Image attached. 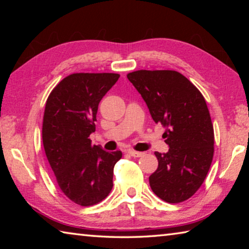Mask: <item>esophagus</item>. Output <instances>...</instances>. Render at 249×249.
Returning <instances> with one entry per match:
<instances>
[{
	"label": "esophagus",
	"mask_w": 249,
	"mask_h": 249,
	"mask_svg": "<svg viewBox=\"0 0 249 249\" xmlns=\"http://www.w3.org/2000/svg\"><path fill=\"white\" fill-rule=\"evenodd\" d=\"M127 153L132 156V157H142V156H144V153H140V151H136L133 149H128Z\"/></svg>",
	"instance_id": "esophagus-1"
}]
</instances>
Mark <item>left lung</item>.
<instances>
[{
    "label": "left lung",
    "mask_w": 249,
    "mask_h": 249,
    "mask_svg": "<svg viewBox=\"0 0 249 249\" xmlns=\"http://www.w3.org/2000/svg\"><path fill=\"white\" fill-rule=\"evenodd\" d=\"M127 78L166 128L169 150L156 151L158 168L149 177L151 190L168 203H180L199 190L214 153V130L201 92L174 70H137Z\"/></svg>",
    "instance_id": "1"
}]
</instances>
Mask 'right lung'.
Here are the masks:
<instances>
[{
  "label": "right lung",
  "instance_id": "1",
  "mask_svg": "<svg viewBox=\"0 0 249 249\" xmlns=\"http://www.w3.org/2000/svg\"><path fill=\"white\" fill-rule=\"evenodd\" d=\"M117 73H72L49 94L43 121V144L64 195L81 206L99 203L113 188V169L122 151L92 145L100 101Z\"/></svg>",
  "mask_w": 249,
  "mask_h": 249
}]
</instances>
